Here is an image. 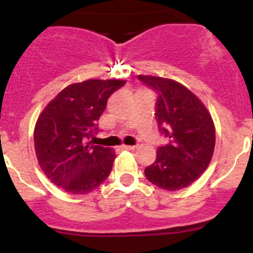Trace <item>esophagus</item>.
<instances>
[{"label": "esophagus", "instance_id": "obj_1", "mask_svg": "<svg viewBox=\"0 0 253 253\" xmlns=\"http://www.w3.org/2000/svg\"><path fill=\"white\" fill-rule=\"evenodd\" d=\"M136 148H137L136 145H126V144L121 145V149H125V150H134Z\"/></svg>", "mask_w": 253, "mask_h": 253}]
</instances>
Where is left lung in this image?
<instances>
[{"instance_id":"1","label":"left lung","mask_w":253,"mask_h":253,"mask_svg":"<svg viewBox=\"0 0 253 253\" xmlns=\"http://www.w3.org/2000/svg\"><path fill=\"white\" fill-rule=\"evenodd\" d=\"M158 93L159 129L171 138L160 147L157 159L144 174L157 187L178 191L188 187L206 171L215 145V127L205 104L190 89L170 78L138 76Z\"/></svg>"}]
</instances>
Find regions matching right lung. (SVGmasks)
<instances>
[{
    "instance_id": "right-lung-1",
    "label": "right lung",
    "mask_w": 253,
    "mask_h": 253,
    "mask_svg": "<svg viewBox=\"0 0 253 253\" xmlns=\"http://www.w3.org/2000/svg\"><path fill=\"white\" fill-rule=\"evenodd\" d=\"M121 79H88L70 84L40 112L34 128L38 163L52 183L71 195H85L110 175L115 150L86 142L109 96Z\"/></svg>"
}]
</instances>
